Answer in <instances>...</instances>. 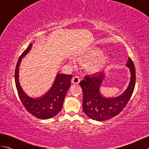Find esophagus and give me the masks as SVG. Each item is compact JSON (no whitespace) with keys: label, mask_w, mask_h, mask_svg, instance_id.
Returning a JSON list of instances; mask_svg holds the SVG:
<instances>
[{"label":"esophagus","mask_w":149,"mask_h":149,"mask_svg":"<svg viewBox=\"0 0 149 149\" xmlns=\"http://www.w3.org/2000/svg\"><path fill=\"white\" fill-rule=\"evenodd\" d=\"M80 78L78 76H74V77L72 78V83L73 84H79L80 83Z\"/></svg>","instance_id":"obj_1"}]
</instances>
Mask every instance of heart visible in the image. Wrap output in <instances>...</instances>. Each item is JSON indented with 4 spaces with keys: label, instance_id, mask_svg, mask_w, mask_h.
<instances>
[{
    "label": "heart",
    "instance_id": "1",
    "mask_svg": "<svg viewBox=\"0 0 149 149\" xmlns=\"http://www.w3.org/2000/svg\"><path fill=\"white\" fill-rule=\"evenodd\" d=\"M99 50H95V51L88 53L84 56L85 61H90L88 64V67L92 72H97L101 70L108 61V58L106 54H100L96 57V56L99 54Z\"/></svg>",
    "mask_w": 149,
    "mask_h": 149
}]
</instances>
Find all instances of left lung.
<instances>
[{"label":"left lung","mask_w":149,"mask_h":149,"mask_svg":"<svg viewBox=\"0 0 149 149\" xmlns=\"http://www.w3.org/2000/svg\"><path fill=\"white\" fill-rule=\"evenodd\" d=\"M126 66L130 69L131 80L129 86L121 95L106 98L100 93V87L105 78L103 73H97L92 76H85L80 83L83 91V108L84 113L97 121H104L118 115L124 109L133 93L136 83L135 66L129 58Z\"/></svg>","instance_id":"8db88e82"}]
</instances>
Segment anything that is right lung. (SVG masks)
I'll use <instances>...</instances> for the list:
<instances>
[{
	"mask_svg": "<svg viewBox=\"0 0 149 149\" xmlns=\"http://www.w3.org/2000/svg\"><path fill=\"white\" fill-rule=\"evenodd\" d=\"M31 47L32 43H30L18 60L15 72L16 87L19 98L28 112L40 119H49L55 116L61 110L65 95L70 86L72 75L57 74L52 88L44 95L38 99L28 96L19 83L18 70L22 59L29 52Z\"/></svg>",
	"mask_w": 149,
	"mask_h": 149,
	"instance_id": "add662e5",
	"label": "right lung"
}]
</instances>
